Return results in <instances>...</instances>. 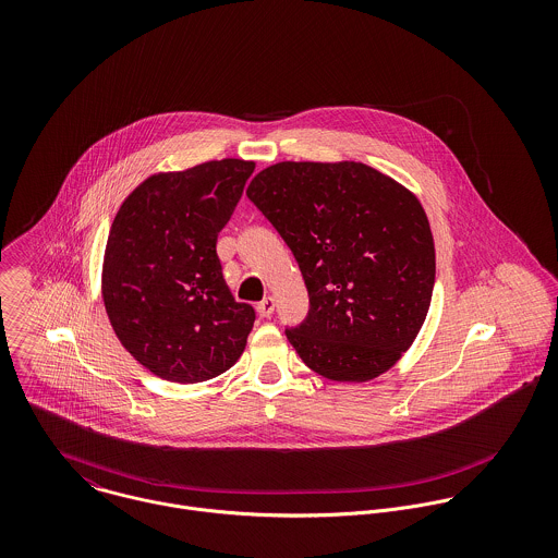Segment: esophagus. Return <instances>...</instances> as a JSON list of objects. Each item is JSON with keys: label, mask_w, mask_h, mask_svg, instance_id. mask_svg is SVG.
<instances>
[{"label": "esophagus", "mask_w": 558, "mask_h": 558, "mask_svg": "<svg viewBox=\"0 0 558 558\" xmlns=\"http://www.w3.org/2000/svg\"><path fill=\"white\" fill-rule=\"evenodd\" d=\"M275 299L272 296H266V299H262L259 303H257V314L262 316V318H268L272 312H275Z\"/></svg>", "instance_id": "esophagus-1"}]
</instances>
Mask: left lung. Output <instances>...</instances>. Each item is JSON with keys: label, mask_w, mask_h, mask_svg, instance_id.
<instances>
[{"label": "left lung", "mask_w": 558, "mask_h": 558, "mask_svg": "<svg viewBox=\"0 0 558 558\" xmlns=\"http://www.w3.org/2000/svg\"><path fill=\"white\" fill-rule=\"evenodd\" d=\"M246 195L303 272L310 314L286 328L303 363L335 383L389 372L432 303L436 253L421 202L354 160H283L262 169Z\"/></svg>", "instance_id": "1"}]
</instances>
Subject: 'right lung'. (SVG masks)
Returning <instances> with one entry per match:
<instances>
[{"mask_svg": "<svg viewBox=\"0 0 558 558\" xmlns=\"http://www.w3.org/2000/svg\"><path fill=\"white\" fill-rule=\"evenodd\" d=\"M253 160H208L146 178L105 246L102 301L120 343L148 372L193 385L228 372L255 312L232 296L217 255Z\"/></svg>", "mask_w": 558, "mask_h": 558, "instance_id": "right-lung-1", "label": "right lung"}]
</instances>
